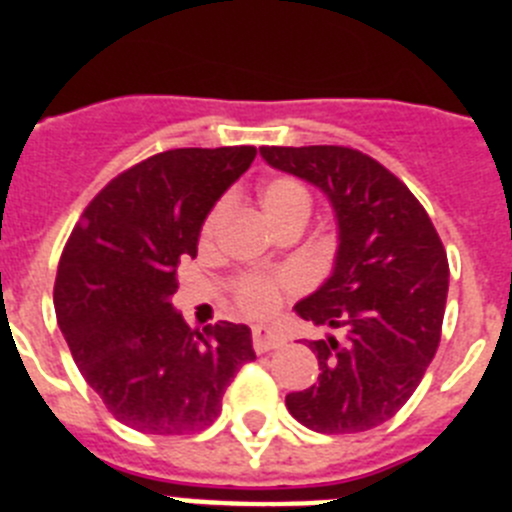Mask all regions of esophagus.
<instances>
[{
  "mask_svg": "<svg viewBox=\"0 0 512 512\" xmlns=\"http://www.w3.org/2000/svg\"><path fill=\"white\" fill-rule=\"evenodd\" d=\"M279 346H284L282 333L266 328V325H256V328H253V348H256L259 354H266V351Z\"/></svg>",
  "mask_w": 512,
  "mask_h": 512,
  "instance_id": "esophagus-1",
  "label": "esophagus"
}]
</instances>
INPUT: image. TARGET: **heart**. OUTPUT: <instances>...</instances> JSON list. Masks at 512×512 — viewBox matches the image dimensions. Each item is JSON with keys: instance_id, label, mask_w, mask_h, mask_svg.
<instances>
[{"instance_id": "1", "label": "heart", "mask_w": 512, "mask_h": 512, "mask_svg": "<svg viewBox=\"0 0 512 512\" xmlns=\"http://www.w3.org/2000/svg\"><path fill=\"white\" fill-rule=\"evenodd\" d=\"M261 207L269 215V220L274 225H284L289 220H297V217L310 215V194L302 187L300 182L289 179V176H279V179H271L261 187ZM225 210H228V197L217 200L212 205V210L207 212L205 223H202V235L210 238L217 230L220 220H223ZM279 287H282V279L269 277V274H243L235 284V300L241 305L243 312L248 315H266L269 310H274L279 300Z\"/></svg>"}]
</instances>
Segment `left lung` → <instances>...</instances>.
I'll use <instances>...</instances> for the list:
<instances>
[{
    "label": "left lung",
    "mask_w": 512,
    "mask_h": 512,
    "mask_svg": "<svg viewBox=\"0 0 512 512\" xmlns=\"http://www.w3.org/2000/svg\"><path fill=\"white\" fill-rule=\"evenodd\" d=\"M261 156L318 187L338 223L333 271L295 312L343 338L310 343L318 384L289 392L287 410L318 433L377 428L410 400L436 356L449 295L441 238L415 194L366 153L264 146Z\"/></svg>",
    "instance_id": "8db88e82"
}]
</instances>
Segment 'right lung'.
<instances>
[{"instance_id":"right-lung-1","label":"right lung","mask_w":512,"mask_h":512,"mask_svg":"<svg viewBox=\"0 0 512 512\" xmlns=\"http://www.w3.org/2000/svg\"><path fill=\"white\" fill-rule=\"evenodd\" d=\"M253 158V146L156 153L89 202L63 248L58 328L89 387L135 431H202L235 372L256 359L248 325L220 320L200 333L169 302L207 212Z\"/></svg>"}]
</instances>
